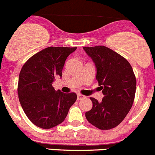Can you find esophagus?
I'll return each instance as SVG.
<instances>
[{
	"label": "esophagus",
	"instance_id": "esophagus-1",
	"mask_svg": "<svg viewBox=\"0 0 155 155\" xmlns=\"http://www.w3.org/2000/svg\"><path fill=\"white\" fill-rule=\"evenodd\" d=\"M77 98H78V100H81V99H84V98H85V96H83V95H81V94H78Z\"/></svg>",
	"mask_w": 155,
	"mask_h": 155
}]
</instances>
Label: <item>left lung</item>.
I'll return each instance as SVG.
<instances>
[{
  "instance_id": "1",
  "label": "left lung",
  "mask_w": 155,
  "mask_h": 155,
  "mask_svg": "<svg viewBox=\"0 0 155 155\" xmlns=\"http://www.w3.org/2000/svg\"><path fill=\"white\" fill-rule=\"evenodd\" d=\"M95 63L96 80L104 97L90 98L93 108L85 114L91 124L110 130L120 124L130 111L135 98L136 80L127 60L104 46L83 47Z\"/></svg>"
}]
</instances>
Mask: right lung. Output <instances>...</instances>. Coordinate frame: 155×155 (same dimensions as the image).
<instances>
[{
  "mask_svg": "<svg viewBox=\"0 0 155 155\" xmlns=\"http://www.w3.org/2000/svg\"><path fill=\"white\" fill-rule=\"evenodd\" d=\"M77 47H50L38 52L24 64L19 73L18 95L28 118L42 129L60 124L75 102L74 93L56 91L53 82L62 75L67 57Z\"/></svg>",
  "mask_w": 155,
  "mask_h": 155,
  "instance_id": "1",
  "label": "right lung"
}]
</instances>
